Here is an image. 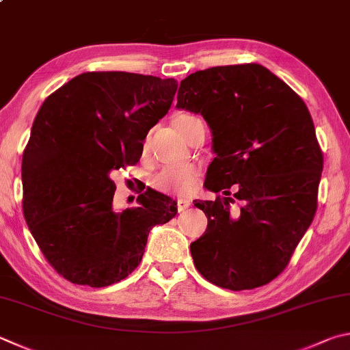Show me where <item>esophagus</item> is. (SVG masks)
Wrapping results in <instances>:
<instances>
[{
  "instance_id": "1",
  "label": "esophagus",
  "mask_w": 350,
  "mask_h": 350,
  "mask_svg": "<svg viewBox=\"0 0 350 350\" xmlns=\"http://www.w3.org/2000/svg\"><path fill=\"white\" fill-rule=\"evenodd\" d=\"M189 205H191V202L187 200V199H177V211L182 213L185 211V209L189 208Z\"/></svg>"
}]
</instances>
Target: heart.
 I'll return each mask as SVG.
<instances>
[{"label": "heart", "mask_w": 350, "mask_h": 350, "mask_svg": "<svg viewBox=\"0 0 350 350\" xmlns=\"http://www.w3.org/2000/svg\"><path fill=\"white\" fill-rule=\"evenodd\" d=\"M199 122H202L199 118L187 113H180L174 118V126L187 141L191 136L194 126ZM199 177L200 168L197 165H180V167H167L161 170L151 179V183L162 193L185 196L194 191Z\"/></svg>", "instance_id": "heart-1"}]
</instances>
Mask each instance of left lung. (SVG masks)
Here are the masks:
<instances>
[{"label":"left lung","mask_w":350,"mask_h":350,"mask_svg":"<svg viewBox=\"0 0 350 350\" xmlns=\"http://www.w3.org/2000/svg\"><path fill=\"white\" fill-rule=\"evenodd\" d=\"M177 109L202 114L213 133L209 191L194 202L208 217L191 243L197 271L220 288L254 289L288 266L317 211L323 153L303 99L260 64L221 66L180 82Z\"/></svg>","instance_id":"8db88e82"}]
</instances>
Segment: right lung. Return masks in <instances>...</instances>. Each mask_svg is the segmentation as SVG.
Returning <instances> with one entry per match:
<instances>
[{
	"label": "right lung",
	"instance_id": "obj_1",
	"mask_svg": "<svg viewBox=\"0 0 350 350\" xmlns=\"http://www.w3.org/2000/svg\"><path fill=\"white\" fill-rule=\"evenodd\" d=\"M173 78L87 72L44 100L23 154V211L47 262L75 284L104 288L141 263L151 228L177 213L147 189L113 211L111 171L135 165L144 139L168 113Z\"/></svg>",
	"mask_w": 350,
	"mask_h": 350
}]
</instances>
